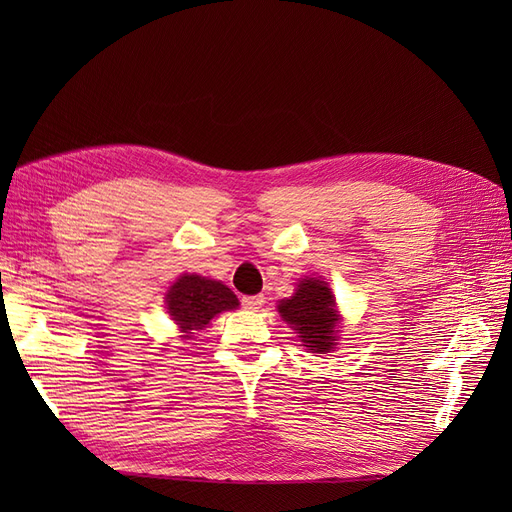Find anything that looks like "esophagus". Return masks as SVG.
<instances>
[{
    "mask_svg": "<svg viewBox=\"0 0 512 512\" xmlns=\"http://www.w3.org/2000/svg\"><path fill=\"white\" fill-rule=\"evenodd\" d=\"M265 303L263 294H253V297H242V307L245 309H251V311H257L261 309V305Z\"/></svg>",
    "mask_w": 512,
    "mask_h": 512,
    "instance_id": "34e87169",
    "label": "esophagus"
}]
</instances>
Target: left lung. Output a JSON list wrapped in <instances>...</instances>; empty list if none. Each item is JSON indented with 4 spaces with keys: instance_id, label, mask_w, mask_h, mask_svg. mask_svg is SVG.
<instances>
[{
    "instance_id": "1",
    "label": "left lung",
    "mask_w": 512,
    "mask_h": 512,
    "mask_svg": "<svg viewBox=\"0 0 512 512\" xmlns=\"http://www.w3.org/2000/svg\"><path fill=\"white\" fill-rule=\"evenodd\" d=\"M278 313L292 330H297L309 353L328 355L336 348L340 315L328 282L319 278L301 280L297 292L280 301Z\"/></svg>"
}]
</instances>
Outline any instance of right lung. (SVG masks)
<instances>
[{
    "label": "right lung",
    "mask_w": 512,
    "mask_h": 512,
    "mask_svg": "<svg viewBox=\"0 0 512 512\" xmlns=\"http://www.w3.org/2000/svg\"><path fill=\"white\" fill-rule=\"evenodd\" d=\"M166 305L170 317L182 332V338H191L193 330H203L209 321L238 307L236 294L222 282L209 280L197 274H182L168 290Z\"/></svg>",
    "instance_id": "add662e5"
}]
</instances>
